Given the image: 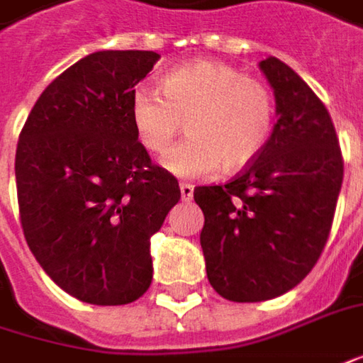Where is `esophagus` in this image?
Listing matches in <instances>:
<instances>
[{
  "label": "esophagus",
  "instance_id": "34e87169",
  "mask_svg": "<svg viewBox=\"0 0 363 363\" xmlns=\"http://www.w3.org/2000/svg\"><path fill=\"white\" fill-rule=\"evenodd\" d=\"M192 192H194V186H192L191 182H181V196H182V201H191Z\"/></svg>",
  "mask_w": 363,
  "mask_h": 363
}]
</instances>
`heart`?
<instances>
[{
	"mask_svg": "<svg viewBox=\"0 0 363 363\" xmlns=\"http://www.w3.org/2000/svg\"><path fill=\"white\" fill-rule=\"evenodd\" d=\"M161 93L135 89L130 121L140 145L164 152L184 127L189 137L162 159L177 177L196 179L214 172H236L252 164L274 129V95L264 81L242 75L233 65L199 59L169 71Z\"/></svg>",
	"mask_w": 363,
	"mask_h": 363,
	"instance_id": "b5f03b06",
	"label": "heart"
}]
</instances>
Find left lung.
I'll list each match as a JSON object with an SVG mask.
<instances>
[{"instance_id": "1", "label": "left lung", "mask_w": 363, "mask_h": 363, "mask_svg": "<svg viewBox=\"0 0 363 363\" xmlns=\"http://www.w3.org/2000/svg\"><path fill=\"white\" fill-rule=\"evenodd\" d=\"M276 121L258 159L226 184L196 186L208 282L230 302H262L304 280L326 246L344 161L324 103L280 59L260 61Z\"/></svg>"}]
</instances>
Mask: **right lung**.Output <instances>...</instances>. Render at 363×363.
Masks as SVG:
<instances>
[{
    "mask_svg": "<svg viewBox=\"0 0 363 363\" xmlns=\"http://www.w3.org/2000/svg\"><path fill=\"white\" fill-rule=\"evenodd\" d=\"M155 51H97L37 99L16 152L23 234L47 276L95 306L130 304L152 280L150 236L181 201L130 121Z\"/></svg>",
    "mask_w": 363,
    "mask_h": 363,
    "instance_id": "add662e5",
    "label": "right lung"
}]
</instances>
